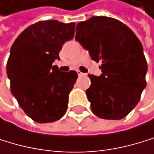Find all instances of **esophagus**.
<instances>
[{
  "label": "esophagus",
  "instance_id": "34e87169",
  "mask_svg": "<svg viewBox=\"0 0 154 154\" xmlns=\"http://www.w3.org/2000/svg\"><path fill=\"white\" fill-rule=\"evenodd\" d=\"M77 73H78L79 76H86V73L82 72V71H80V70H77Z\"/></svg>",
  "mask_w": 154,
  "mask_h": 154
}]
</instances>
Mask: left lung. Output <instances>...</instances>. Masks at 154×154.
I'll return each instance as SVG.
<instances>
[{
    "instance_id": "1",
    "label": "left lung",
    "mask_w": 154,
    "mask_h": 154,
    "mask_svg": "<svg viewBox=\"0 0 154 154\" xmlns=\"http://www.w3.org/2000/svg\"><path fill=\"white\" fill-rule=\"evenodd\" d=\"M75 39L93 60L101 61L99 77L88 74L91 109L102 119L125 118L138 103L146 87L147 61L141 42L125 24L108 17L78 23Z\"/></svg>"
}]
</instances>
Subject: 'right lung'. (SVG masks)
<instances>
[{
    "mask_svg": "<svg viewBox=\"0 0 154 154\" xmlns=\"http://www.w3.org/2000/svg\"><path fill=\"white\" fill-rule=\"evenodd\" d=\"M74 29V22L39 21L21 32L11 47L6 65L11 93L37 123L56 122L66 113L78 74L59 71L52 64L59 59L64 42L73 38Z\"/></svg>",
    "mask_w": 154,
    "mask_h": 154,
    "instance_id": "add662e5",
    "label": "right lung"
}]
</instances>
